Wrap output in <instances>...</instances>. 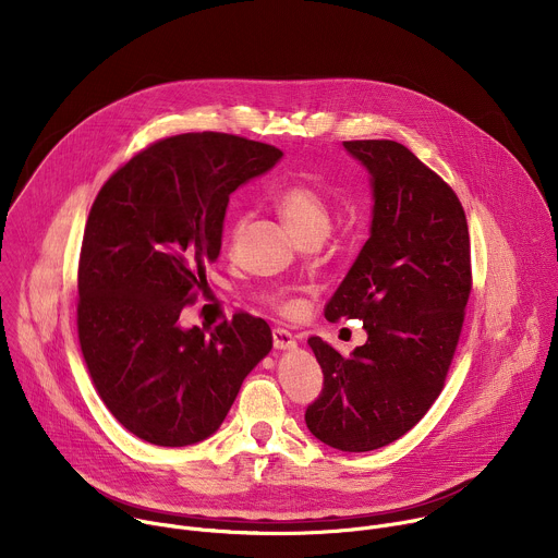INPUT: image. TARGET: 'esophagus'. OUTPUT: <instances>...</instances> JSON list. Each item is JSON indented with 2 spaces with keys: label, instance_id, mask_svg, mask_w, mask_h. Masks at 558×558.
<instances>
[{
  "label": "esophagus",
  "instance_id": "obj_1",
  "mask_svg": "<svg viewBox=\"0 0 558 558\" xmlns=\"http://www.w3.org/2000/svg\"><path fill=\"white\" fill-rule=\"evenodd\" d=\"M274 347H276L278 351H295V349H298V342H295V338H293L289 331H284V329H274Z\"/></svg>",
  "mask_w": 558,
  "mask_h": 558
}]
</instances>
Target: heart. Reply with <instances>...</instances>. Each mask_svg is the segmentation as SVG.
<instances>
[{
	"mask_svg": "<svg viewBox=\"0 0 558 558\" xmlns=\"http://www.w3.org/2000/svg\"><path fill=\"white\" fill-rule=\"evenodd\" d=\"M278 209L298 238L325 235L331 227V211L325 196L311 185L298 183L278 196ZM241 222L235 225V229Z\"/></svg>",
	"mask_w": 558,
	"mask_h": 558,
	"instance_id": "heart-1",
	"label": "heart"
}]
</instances>
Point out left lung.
I'll return each instance as SVG.
<instances>
[{"instance_id":"8db88e82","label":"left lung","mask_w":558,"mask_h":558,"mask_svg":"<svg viewBox=\"0 0 558 558\" xmlns=\"http://www.w3.org/2000/svg\"><path fill=\"white\" fill-rule=\"evenodd\" d=\"M344 149L368 172L373 209L368 241L325 317H357L368 338L349 357L308 340L325 388L304 422L331 448L368 452L409 433L444 388L470 295V235L454 192L407 145Z\"/></svg>"}]
</instances>
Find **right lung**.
I'll list each match as a JSON object with an SVG mask.
<instances>
[{
  "label": "right lung",
  "instance_id": "right-lung-1",
  "mask_svg": "<svg viewBox=\"0 0 558 558\" xmlns=\"http://www.w3.org/2000/svg\"><path fill=\"white\" fill-rule=\"evenodd\" d=\"M282 151L231 134L158 141L101 187L78 260V342L110 413L138 439L183 448L211 437L243 379L269 355L263 317L183 329L181 311L207 284L229 196Z\"/></svg>",
  "mask_w": 558,
  "mask_h": 558
}]
</instances>
